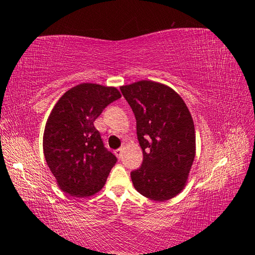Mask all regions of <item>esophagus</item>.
<instances>
[{
    "label": "esophagus",
    "mask_w": 255,
    "mask_h": 255,
    "mask_svg": "<svg viewBox=\"0 0 255 255\" xmlns=\"http://www.w3.org/2000/svg\"><path fill=\"white\" fill-rule=\"evenodd\" d=\"M122 153H123V149H122V148H119V149H116V150H115V154L118 156V158H121Z\"/></svg>",
    "instance_id": "obj_1"
}]
</instances>
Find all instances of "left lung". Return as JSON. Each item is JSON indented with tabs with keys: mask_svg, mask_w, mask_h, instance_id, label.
<instances>
[{
	"mask_svg": "<svg viewBox=\"0 0 255 255\" xmlns=\"http://www.w3.org/2000/svg\"><path fill=\"white\" fill-rule=\"evenodd\" d=\"M137 121L143 160L130 173L144 197L164 202L181 193L195 158V128L182 97L169 86L139 81L121 86Z\"/></svg>",
	"mask_w": 255,
	"mask_h": 255,
	"instance_id": "left-lung-1",
	"label": "left lung"
}]
</instances>
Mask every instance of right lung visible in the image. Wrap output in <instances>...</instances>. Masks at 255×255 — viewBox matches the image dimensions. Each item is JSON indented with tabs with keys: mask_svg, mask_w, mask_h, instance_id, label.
I'll list each match as a JSON object with an SVG mask.
<instances>
[{
	"mask_svg": "<svg viewBox=\"0 0 255 255\" xmlns=\"http://www.w3.org/2000/svg\"><path fill=\"white\" fill-rule=\"evenodd\" d=\"M116 88L82 83L64 93L48 117L44 154L59 187L74 197H88L104 186L117 158L103 143L95 119L121 99Z\"/></svg>",
	"mask_w": 255,
	"mask_h": 255,
	"instance_id": "right-lung-1",
	"label": "right lung"
}]
</instances>
